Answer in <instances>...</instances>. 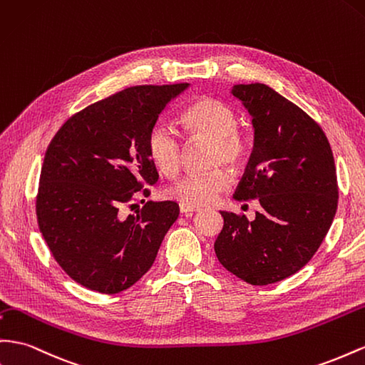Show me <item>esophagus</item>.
<instances>
[{"label":"esophagus","instance_id":"34e87169","mask_svg":"<svg viewBox=\"0 0 365 365\" xmlns=\"http://www.w3.org/2000/svg\"><path fill=\"white\" fill-rule=\"evenodd\" d=\"M180 212L182 215H185V216H192L193 213H196L198 210H196V209H189V207H185V205H180Z\"/></svg>","mask_w":365,"mask_h":365}]
</instances>
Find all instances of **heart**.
Returning <instances> with one entry per match:
<instances>
[{
	"label": "heart",
	"mask_w": 365,
	"mask_h": 365,
	"mask_svg": "<svg viewBox=\"0 0 365 365\" xmlns=\"http://www.w3.org/2000/svg\"><path fill=\"white\" fill-rule=\"evenodd\" d=\"M182 123L196 138L213 141L212 164L240 165L247 155V143L236 130L238 118L227 104L215 98H201L182 113ZM182 144L173 125L158 121L147 135V153L156 169L164 175H175L180 169ZM230 176L222 169L202 175H187L165 189V196L189 209H201L218 200L229 189Z\"/></svg>",
	"instance_id": "b5f03b06"
}]
</instances>
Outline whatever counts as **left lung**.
<instances>
[{"label":"left lung","mask_w":365,"mask_h":365,"mask_svg":"<svg viewBox=\"0 0 365 365\" xmlns=\"http://www.w3.org/2000/svg\"><path fill=\"white\" fill-rule=\"evenodd\" d=\"M252 116L253 150L235 200L258 198L261 212H221L215 242L220 262L252 285L282 281L317 253L338 207L334 160L326 133L312 118L272 87L236 84Z\"/></svg>","instance_id":"8db88e82"}]
</instances>
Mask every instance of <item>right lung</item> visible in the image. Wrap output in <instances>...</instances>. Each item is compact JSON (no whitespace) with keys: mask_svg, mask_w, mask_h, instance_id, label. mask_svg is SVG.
Wrapping results in <instances>:
<instances>
[{"mask_svg":"<svg viewBox=\"0 0 365 365\" xmlns=\"http://www.w3.org/2000/svg\"><path fill=\"white\" fill-rule=\"evenodd\" d=\"M190 84L136 86L86 107L48 144L36 196L38 225L63 270L84 287L120 293L149 272L180 215L173 201L121 207L158 181L147 135ZM136 205V204H132Z\"/></svg>","mask_w":365,"mask_h":365,"instance_id":"right-lung-1","label":"right lung"}]
</instances>
